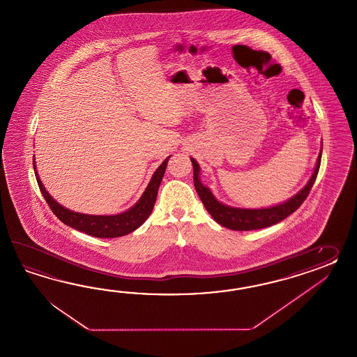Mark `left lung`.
Listing matches in <instances>:
<instances>
[{"label": "left lung", "mask_w": 357, "mask_h": 357, "mask_svg": "<svg viewBox=\"0 0 357 357\" xmlns=\"http://www.w3.org/2000/svg\"><path fill=\"white\" fill-rule=\"evenodd\" d=\"M321 155H322V148L318 154L317 164L314 167V172L312 174L308 183L301 188V191L292 196L287 202L278 204L275 206L270 208H261V209H243V208H234L225 204L220 203L212 191L205 187L200 181V166L196 160L191 158L193 166V183L196 192L200 196L205 209L213 217V220L218 222L221 226L236 230V231H250V230H259L264 227H269L271 225H275L278 222L283 221L287 218L289 214L295 212L299 208L304 200L307 199L309 191L312 190L313 184L316 182L319 165H321Z\"/></svg>", "instance_id": "obj_1"}]
</instances>
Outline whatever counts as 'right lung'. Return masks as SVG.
Instances as JSON below:
<instances>
[{
	"label": "right lung",
	"instance_id": "add662e5",
	"mask_svg": "<svg viewBox=\"0 0 357 357\" xmlns=\"http://www.w3.org/2000/svg\"><path fill=\"white\" fill-rule=\"evenodd\" d=\"M169 158H170V155L154 172L151 182L145 188L144 193L142 195L139 202L128 211L114 214V215L83 214V213L73 212L68 208L59 205L49 195L44 184L41 183V181H40L39 174L36 172V165H35V155H33V170H35L40 191L43 193L44 199L47 200L49 208L57 215L59 221L63 222L65 225L75 229L77 231L86 232L88 235L95 236V238H105L106 239V238H119V236H123L130 232L135 231L137 227H140L146 221V218L153 211L158 187L164 178Z\"/></svg>",
	"mask_w": 357,
	"mask_h": 357
}]
</instances>
